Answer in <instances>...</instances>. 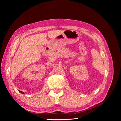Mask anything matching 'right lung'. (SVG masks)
<instances>
[{"mask_svg": "<svg viewBox=\"0 0 121 121\" xmlns=\"http://www.w3.org/2000/svg\"><path fill=\"white\" fill-rule=\"evenodd\" d=\"M20 91V92H21V93H23V94H24V92H23V91Z\"/></svg>", "mask_w": 121, "mask_h": 121, "instance_id": "add662e5", "label": "right lung"}]
</instances>
